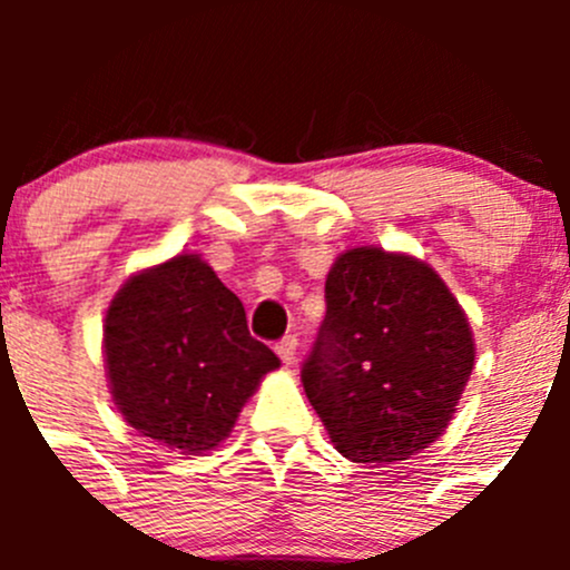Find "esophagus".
I'll return each mask as SVG.
<instances>
[{
    "label": "esophagus",
    "mask_w": 570,
    "mask_h": 570,
    "mask_svg": "<svg viewBox=\"0 0 570 570\" xmlns=\"http://www.w3.org/2000/svg\"><path fill=\"white\" fill-rule=\"evenodd\" d=\"M275 353L284 361L286 366H292L297 361V336H284L278 344H275Z\"/></svg>",
    "instance_id": "obj_1"
}]
</instances>
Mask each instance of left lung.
Masks as SVG:
<instances>
[{
    "instance_id": "left-lung-1",
    "label": "left lung",
    "mask_w": 570,
    "mask_h": 570,
    "mask_svg": "<svg viewBox=\"0 0 570 570\" xmlns=\"http://www.w3.org/2000/svg\"><path fill=\"white\" fill-rule=\"evenodd\" d=\"M325 303L301 381L333 446L355 463L428 450L474 370V338L452 292L419 258L353 248L333 262Z\"/></svg>"
}]
</instances>
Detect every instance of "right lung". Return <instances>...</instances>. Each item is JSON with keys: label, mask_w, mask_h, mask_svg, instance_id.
<instances>
[{"label": "right lung", "mask_w": 570, "mask_h": 570, "mask_svg": "<svg viewBox=\"0 0 570 570\" xmlns=\"http://www.w3.org/2000/svg\"><path fill=\"white\" fill-rule=\"evenodd\" d=\"M105 361L118 411L137 433L200 455L281 361L248 331L245 308L198 253L131 275L105 320Z\"/></svg>", "instance_id": "obj_1"}]
</instances>
